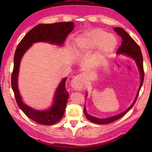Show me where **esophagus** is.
Returning <instances> with one entry per match:
<instances>
[{"label":"esophagus","mask_w":152,"mask_h":152,"mask_svg":"<svg viewBox=\"0 0 152 152\" xmlns=\"http://www.w3.org/2000/svg\"><path fill=\"white\" fill-rule=\"evenodd\" d=\"M83 84L84 82L83 80H82V74L77 75L71 81V86L74 90H76V91H80L83 88Z\"/></svg>","instance_id":"1"}]
</instances>
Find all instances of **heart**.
Wrapping results in <instances>:
<instances>
[{
  "label": "heart",
  "mask_w": 152,
  "mask_h": 152,
  "mask_svg": "<svg viewBox=\"0 0 152 152\" xmlns=\"http://www.w3.org/2000/svg\"><path fill=\"white\" fill-rule=\"evenodd\" d=\"M78 50L81 52L90 51L98 47V56L104 57L113 52L117 48V41L112 34L96 29L86 33L78 39Z\"/></svg>",
  "instance_id": "b5f03b06"
}]
</instances>
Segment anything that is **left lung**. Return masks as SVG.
I'll use <instances>...</instances> for the list:
<instances>
[{"mask_svg": "<svg viewBox=\"0 0 152 152\" xmlns=\"http://www.w3.org/2000/svg\"><path fill=\"white\" fill-rule=\"evenodd\" d=\"M114 31L117 33V35L121 36L122 39V43L121 45L118 49L117 54H121L123 53L129 57L133 58V60L135 61L137 66L138 67L139 70H140V75H141V83L140 88L138 89L137 95L134 100V101L132 103V104L128 108V109L125 110V111L123 112L120 114L116 115V116L111 117L109 118H107V119H99V118L94 117L93 116L88 115L86 112V107L84 106V114H85L87 119L89 121H91L92 123H96V124H108V123L114 122L115 121L119 119L120 118L124 116V115L127 113L129 110L132 108L133 107V105L135 103L139 95V92H140V89L142 86L143 79H144V71H143V56L141 53V49L140 46L137 45V43H136L134 40H133L132 37L128 34V33L122 29L121 27H115L114 28Z\"/></svg>", "mask_w": 152, "mask_h": 152, "instance_id": "1", "label": "left lung"}]
</instances>
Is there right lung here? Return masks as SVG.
Masks as SVG:
<instances>
[{
    "mask_svg": "<svg viewBox=\"0 0 152 152\" xmlns=\"http://www.w3.org/2000/svg\"><path fill=\"white\" fill-rule=\"evenodd\" d=\"M73 22H59L52 24H39L31 29L18 44L14 56V67L11 76V86L15 99L22 111L35 122L42 125H51L58 123L65 111L69 94L66 91V81L64 78L56 91L52 106L45 110L32 109L22 101L18 88V75L20 60L33 43L48 42L61 45L67 36L74 29Z\"/></svg>",
    "mask_w": 152,
    "mask_h": 152,
    "instance_id": "add662e5",
    "label": "right lung"
}]
</instances>
